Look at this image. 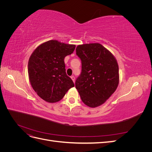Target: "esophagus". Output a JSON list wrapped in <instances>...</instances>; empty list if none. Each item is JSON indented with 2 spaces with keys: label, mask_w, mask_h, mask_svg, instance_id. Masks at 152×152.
<instances>
[{
  "label": "esophagus",
  "mask_w": 152,
  "mask_h": 152,
  "mask_svg": "<svg viewBox=\"0 0 152 152\" xmlns=\"http://www.w3.org/2000/svg\"><path fill=\"white\" fill-rule=\"evenodd\" d=\"M71 79H72V80H73V82H75V77H74V76H71Z\"/></svg>",
  "instance_id": "esophagus-1"
}]
</instances>
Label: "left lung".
Segmentation results:
<instances>
[{"instance_id":"8db88e82","label":"left lung","mask_w":152,"mask_h":152,"mask_svg":"<svg viewBox=\"0 0 152 152\" xmlns=\"http://www.w3.org/2000/svg\"><path fill=\"white\" fill-rule=\"evenodd\" d=\"M76 53L82 61L75 87L86 105L96 108L105 103L119 83L118 65L112 53L99 43L79 45Z\"/></svg>"}]
</instances>
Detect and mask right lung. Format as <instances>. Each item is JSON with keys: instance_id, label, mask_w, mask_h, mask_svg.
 I'll return each instance as SVG.
<instances>
[{"instance_id": "add662e5", "label": "right lung", "mask_w": 152, "mask_h": 152, "mask_svg": "<svg viewBox=\"0 0 152 152\" xmlns=\"http://www.w3.org/2000/svg\"><path fill=\"white\" fill-rule=\"evenodd\" d=\"M75 45L50 40L39 45L28 60L30 84L40 98L48 103L60 101L74 84L66 73L64 58Z\"/></svg>"}]
</instances>
